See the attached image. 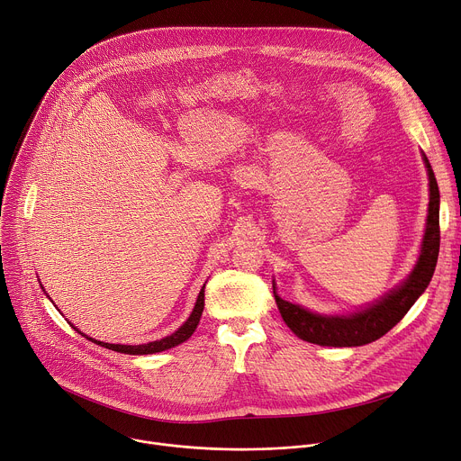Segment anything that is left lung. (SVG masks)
I'll return each instance as SVG.
<instances>
[{
    "mask_svg": "<svg viewBox=\"0 0 461 461\" xmlns=\"http://www.w3.org/2000/svg\"><path fill=\"white\" fill-rule=\"evenodd\" d=\"M429 175V213L420 257L412 272L396 288L377 301L341 315H324L310 312L301 304H294L279 297L276 281L274 295L283 321L290 330L303 341L321 347H363L383 338L390 328L396 326L411 306L427 290L438 262L439 253V189L429 158L421 153Z\"/></svg>",
    "mask_w": 461,
    "mask_h": 461,
    "instance_id": "8db88e82",
    "label": "left lung"
}]
</instances>
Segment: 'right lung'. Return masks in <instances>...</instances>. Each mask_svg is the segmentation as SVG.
<instances>
[{"label": "right lung", "mask_w": 461, "mask_h": 461, "mask_svg": "<svg viewBox=\"0 0 461 461\" xmlns=\"http://www.w3.org/2000/svg\"><path fill=\"white\" fill-rule=\"evenodd\" d=\"M41 286V285H40ZM43 288V286H41ZM204 288L206 285L201 288L199 292V297H196V303L193 306V312L189 313V317L184 321V324L178 328V330H175L171 336H166L158 341H151V343H146V345H113V343H104V341H98V339H93L89 336H86L84 332H80L77 328V332L82 334L84 338H87L89 341L104 347V348H109V350H114V352H120V354H129V356H146V354H157V352H164V350H169L173 347H178L180 343L187 341L191 338V334L194 332L196 324H199L201 321V315H203V310H204ZM73 326V324H71Z\"/></svg>", "instance_id": "1"}]
</instances>
